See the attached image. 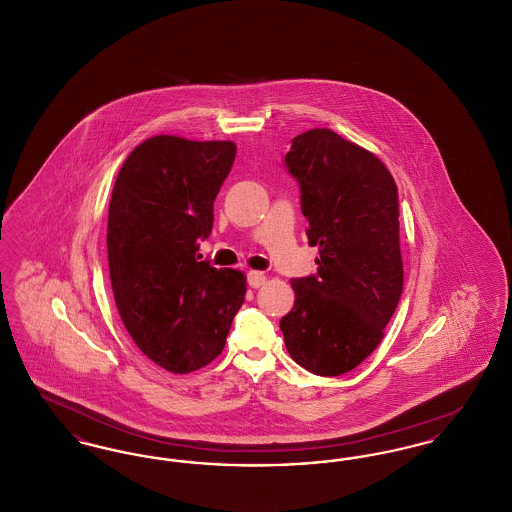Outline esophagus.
Segmentation results:
<instances>
[{"mask_svg": "<svg viewBox=\"0 0 512 512\" xmlns=\"http://www.w3.org/2000/svg\"><path fill=\"white\" fill-rule=\"evenodd\" d=\"M265 282H267V276H265L263 272H259V270H249V274H247V284H249L251 288H261Z\"/></svg>", "mask_w": 512, "mask_h": 512, "instance_id": "34e87169", "label": "esophagus"}]
</instances>
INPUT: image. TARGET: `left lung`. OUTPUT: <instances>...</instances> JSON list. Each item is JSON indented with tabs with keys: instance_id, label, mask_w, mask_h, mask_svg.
I'll list each match as a JSON object with an SVG mask.
<instances>
[{
	"instance_id": "obj_1",
	"label": "left lung",
	"mask_w": 512,
	"mask_h": 512,
	"mask_svg": "<svg viewBox=\"0 0 512 512\" xmlns=\"http://www.w3.org/2000/svg\"><path fill=\"white\" fill-rule=\"evenodd\" d=\"M286 165L320 257L317 276L292 280L280 330L297 365L340 376L380 345L403 292L397 186L372 151L328 128L295 136Z\"/></svg>"
}]
</instances>
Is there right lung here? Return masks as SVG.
Masks as SVG:
<instances>
[{
  "mask_svg": "<svg viewBox=\"0 0 512 512\" xmlns=\"http://www.w3.org/2000/svg\"><path fill=\"white\" fill-rule=\"evenodd\" d=\"M234 159V142L153 136L126 157L109 201L117 311L142 353L174 374L219 357L244 303V272L197 255Z\"/></svg>",
  "mask_w": 512,
  "mask_h": 512,
  "instance_id": "obj_1",
  "label": "right lung"
}]
</instances>
